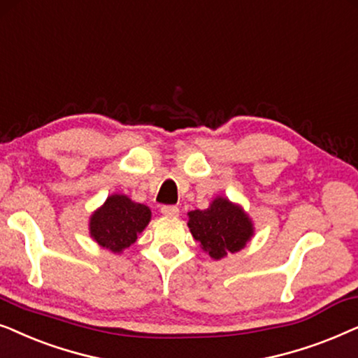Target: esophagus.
I'll return each instance as SVG.
<instances>
[{"label": "esophagus", "instance_id": "obj_1", "mask_svg": "<svg viewBox=\"0 0 358 358\" xmlns=\"http://www.w3.org/2000/svg\"><path fill=\"white\" fill-rule=\"evenodd\" d=\"M160 213L164 214V216H166V217H176L180 214V209L176 208V206H169V204H166V206H162L160 208Z\"/></svg>", "mask_w": 358, "mask_h": 358}]
</instances>
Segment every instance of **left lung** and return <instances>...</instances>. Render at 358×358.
Returning a JSON list of instances; mask_svg holds the SVG:
<instances>
[{
  "instance_id": "8db88e82",
  "label": "left lung",
  "mask_w": 358,
  "mask_h": 358,
  "mask_svg": "<svg viewBox=\"0 0 358 358\" xmlns=\"http://www.w3.org/2000/svg\"><path fill=\"white\" fill-rule=\"evenodd\" d=\"M188 217L194 241L214 260L244 249L254 236V224L244 209L222 196L214 199L208 209L189 211Z\"/></svg>"
}]
</instances>
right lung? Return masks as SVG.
I'll return each instance as SVG.
<instances>
[{"label": "right lung", "mask_w": 358, "mask_h": 358, "mask_svg": "<svg viewBox=\"0 0 358 358\" xmlns=\"http://www.w3.org/2000/svg\"><path fill=\"white\" fill-rule=\"evenodd\" d=\"M150 209L126 194H111L90 217V234L99 245L121 254L150 221Z\"/></svg>", "instance_id": "1"}]
</instances>
